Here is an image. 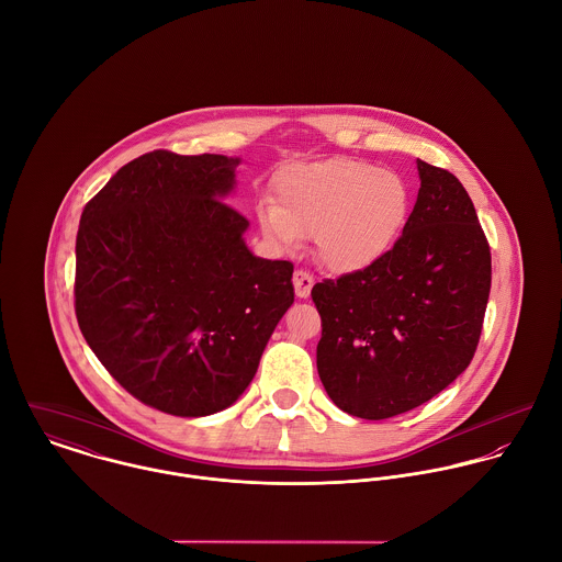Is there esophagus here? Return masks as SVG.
<instances>
[{
    "label": "esophagus",
    "instance_id": "esophagus-1",
    "mask_svg": "<svg viewBox=\"0 0 562 562\" xmlns=\"http://www.w3.org/2000/svg\"><path fill=\"white\" fill-rule=\"evenodd\" d=\"M294 292L299 299H307L312 294V288H314V277L307 272V270H296L294 277Z\"/></svg>",
    "mask_w": 562,
    "mask_h": 562
}]
</instances>
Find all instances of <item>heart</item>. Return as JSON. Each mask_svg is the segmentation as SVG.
Instances as JSON below:
<instances>
[{
    "mask_svg": "<svg viewBox=\"0 0 562 562\" xmlns=\"http://www.w3.org/2000/svg\"><path fill=\"white\" fill-rule=\"evenodd\" d=\"M411 214V188L398 172L352 158L299 164L274 183V201L257 207L266 240L292 248L312 236L324 268L366 270L401 238Z\"/></svg>",
    "mask_w": 562,
    "mask_h": 562,
    "instance_id": "obj_1",
    "label": "heart"
}]
</instances>
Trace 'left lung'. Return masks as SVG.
<instances>
[{"label": "left lung", "instance_id": "left-lung-1", "mask_svg": "<svg viewBox=\"0 0 562 562\" xmlns=\"http://www.w3.org/2000/svg\"><path fill=\"white\" fill-rule=\"evenodd\" d=\"M417 172V201L394 248L312 290L322 385L363 419L435 398L465 372L481 339L491 252L474 203L452 172L422 160Z\"/></svg>", "mask_w": 562, "mask_h": 562}]
</instances>
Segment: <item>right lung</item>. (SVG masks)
Here are the masks:
<instances>
[{
	"mask_svg": "<svg viewBox=\"0 0 562 562\" xmlns=\"http://www.w3.org/2000/svg\"><path fill=\"white\" fill-rule=\"evenodd\" d=\"M238 164L151 151L81 212V335L116 383L170 415L203 417L238 401L294 303V266L255 257L248 221L225 203Z\"/></svg>",
	"mask_w": 562,
	"mask_h": 562,
	"instance_id": "1",
	"label": "right lung"
}]
</instances>
